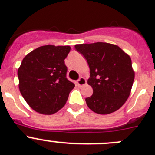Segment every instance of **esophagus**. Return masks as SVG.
I'll return each instance as SVG.
<instances>
[{
	"label": "esophagus",
	"instance_id": "34e87169",
	"mask_svg": "<svg viewBox=\"0 0 155 155\" xmlns=\"http://www.w3.org/2000/svg\"><path fill=\"white\" fill-rule=\"evenodd\" d=\"M87 84L86 79L84 78H81L78 81H77V84L78 85V87H82L84 85H85Z\"/></svg>",
	"mask_w": 155,
	"mask_h": 155
}]
</instances>
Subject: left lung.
<instances>
[{
	"instance_id": "left-lung-1",
	"label": "left lung",
	"mask_w": 155,
	"mask_h": 155,
	"mask_svg": "<svg viewBox=\"0 0 155 155\" xmlns=\"http://www.w3.org/2000/svg\"><path fill=\"white\" fill-rule=\"evenodd\" d=\"M74 47L84 56L90 68L87 84L94 93L85 99L87 107L101 115L121 108L130 95L135 79L130 56L118 45L107 42Z\"/></svg>"
}]
</instances>
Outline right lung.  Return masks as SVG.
<instances>
[{"mask_svg": "<svg viewBox=\"0 0 155 155\" xmlns=\"http://www.w3.org/2000/svg\"><path fill=\"white\" fill-rule=\"evenodd\" d=\"M68 45L40 46L23 58L17 71L19 89L28 105L37 113L51 115L65 105L74 84L66 78L64 59Z\"/></svg>", "mask_w": 155, "mask_h": 155, "instance_id": "obj_1", "label": "right lung"}]
</instances>
